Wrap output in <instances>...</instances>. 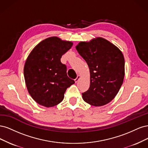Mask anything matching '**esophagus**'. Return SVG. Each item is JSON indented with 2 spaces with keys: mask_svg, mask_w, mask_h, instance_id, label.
I'll use <instances>...</instances> for the list:
<instances>
[{
  "mask_svg": "<svg viewBox=\"0 0 148 148\" xmlns=\"http://www.w3.org/2000/svg\"><path fill=\"white\" fill-rule=\"evenodd\" d=\"M80 75H78L77 76V77H76V78L74 79L75 82V83H77V82H78V81H79V80L80 79Z\"/></svg>",
  "mask_w": 148,
  "mask_h": 148,
  "instance_id": "obj_1",
  "label": "esophagus"
}]
</instances>
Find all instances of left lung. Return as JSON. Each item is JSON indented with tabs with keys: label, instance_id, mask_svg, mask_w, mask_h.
Returning <instances> with one entry per match:
<instances>
[{
	"label": "left lung",
	"instance_id": "left-lung-1",
	"mask_svg": "<svg viewBox=\"0 0 148 148\" xmlns=\"http://www.w3.org/2000/svg\"><path fill=\"white\" fill-rule=\"evenodd\" d=\"M75 48L87 62L90 73V85L82 93L83 99L94 106L111 102L120 90L125 75L122 51L102 37L80 42Z\"/></svg>",
	"mask_w": 148,
	"mask_h": 148
}]
</instances>
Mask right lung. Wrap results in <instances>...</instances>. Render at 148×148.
<instances>
[{"label":"right lung","mask_w":148,"mask_h":148,"mask_svg":"<svg viewBox=\"0 0 148 148\" xmlns=\"http://www.w3.org/2000/svg\"><path fill=\"white\" fill-rule=\"evenodd\" d=\"M73 44L57 37H49L38 44L27 58L24 66L27 89L40 105L50 108L58 104L66 89L74 84L60 60Z\"/></svg>","instance_id":"add662e5"}]
</instances>
